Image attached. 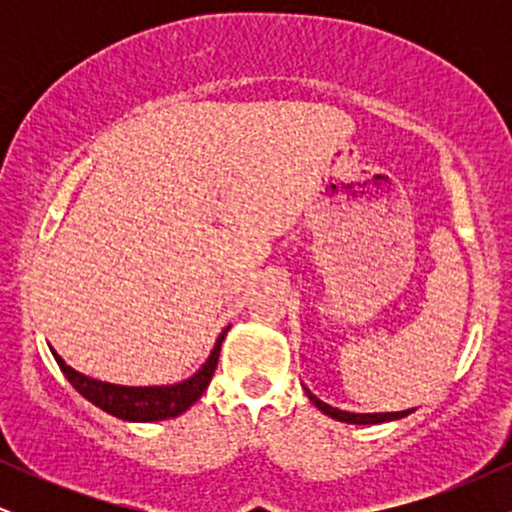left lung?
Returning a JSON list of instances; mask_svg holds the SVG:
<instances>
[{
	"label": "left lung",
	"instance_id": "8db88e82",
	"mask_svg": "<svg viewBox=\"0 0 512 512\" xmlns=\"http://www.w3.org/2000/svg\"><path fill=\"white\" fill-rule=\"evenodd\" d=\"M308 397L317 409L325 411V414L332 416V419L346 421V424H383V421L402 419V416H407V414H411V411H414V409H407V411H387V414H351V411H342V409L330 407V404H325L322 399L310 395V392H308Z\"/></svg>",
	"mask_w": 512,
	"mask_h": 512
}]
</instances>
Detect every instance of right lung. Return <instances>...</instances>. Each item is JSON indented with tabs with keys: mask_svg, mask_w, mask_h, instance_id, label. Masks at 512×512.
<instances>
[{
	"mask_svg": "<svg viewBox=\"0 0 512 512\" xmlns=\"http://www.w3.org/2000/svg\"><path fill=\"white\" fill-rule=\"evenodd\" d=\"M223 337H226V330H223L219 339H216V346L207 358V363H204L190 380L166 387H125L101 383V380H93L88 378V375L76 373V370L72 366H67L55 351H52V356H55L57 366H60L64 378L72 383L74 390L79 392L81 397H86L91 404H96L98 409L108 411V414L125 421H161L182 414V411L190 409L192 404L202 397L211 375H214L216 363H219Z\"/></svg>",
	"mask_w": 512,
	"mask_h": 512,
	"instance_id": "right-lung-1",
	"label": "right lung"
}]
</instances>
